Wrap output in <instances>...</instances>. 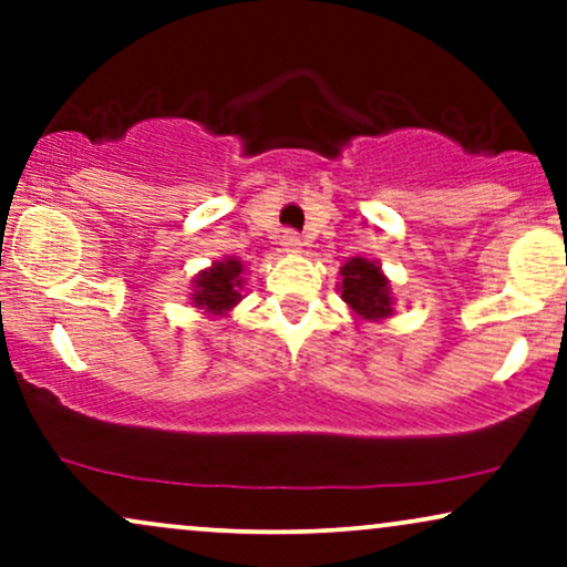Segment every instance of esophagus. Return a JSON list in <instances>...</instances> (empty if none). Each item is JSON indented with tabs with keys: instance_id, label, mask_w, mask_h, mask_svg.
<instances>
[{
	"instance_id": "1",
	"label": "esophagus",
	"mask_w": 567,
	"mask_h": 567,
	"mask_svg": "<svg viewBox=\"0 0 567 567\" xmlns=\"http://www.w3.org/2000/svg\"><path fill=\"white\" fill-rule=\"evenodd\" d=\"M281 246H284V251H289V255H295V251H302V238L297 236L295 230H286L284 236H281Z\"/></svg>"
}]
</instances>
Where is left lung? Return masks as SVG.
<instances>
[{
    "mask_svg": "<svg viewBox=\"0 0 567 567\" xmlns=\"http://www.w3.org/2000/svg\"><path fill=\"white\" fill-rule=\"evenodd\" d=\"M339 295H342L352 316L358 321H384L395 316V297H392V284L384 276L382 265L369 257H350L339 268Z\"/></svg>",
    "mask_w": 567,
    "mask_h": 567,
    "instance_id": "8db88e82",
    "label": "left lung"
}]
</instances>
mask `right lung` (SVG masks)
Returning <instances> with one entry per match:
<instances>
[{
    "label": "right lung",
    "instance_id": "add662e5",
    "mask_svg": "<svg viewBox=\"0 0 567 567\" xmlns=\"http://www.w3.org/2000/svg\"><path fill=\"white\" fill-rule=\"evenodd\" d=\"M244 262L236 257H225L212 262L209 268L198 270L193 278L190 305L204 310L212 318H228L230 310L241 302L244 289Z\"/></svg>",
    "mask_w": 567,
    "mask_h": 567
}]
</instances>
